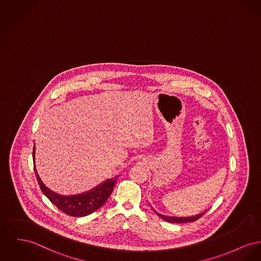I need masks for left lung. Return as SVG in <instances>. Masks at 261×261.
Wrapping results in <instances>:
<instances>
[{
  "label": "left lung",
  "mask_w": 261,
  "mask_h": 261,
  "mask_svg": "<svg viewBox=\"0 0 261 261\" xmlns=\"http://www.w3.org/2000/svg\"><path fill=\"white\" fill-rule=\"evenodd\" d=\"M154 213L158 215L159 217H161L163 220L169 222V223H178V224H182V223H189V222H194L196 220H198L202 215H204L205 212L200 213V214L195 215V216H190V217H174V216H167V215L160 214L158 213L154 209H153Z\"/></svg>",
  "instance_id": "8db88e82"
}]
</instances>
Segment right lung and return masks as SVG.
Returning <instances> with one entry per match:
<instances>
[{
  "mask_svg": "<svg viewBox=\"0 0 261 261\" xmlns=\"http://www.w3.org/2000/svg\"><path fill=\"white\" fill-rule=\"evenodd\" d=\"M33 164L38 184L44 195L59 210H61L62 212L72 217L88 216L99 209L102 205H105L111 192L113 191L114 185L118 178V175L113 178H108L93 187L92 189L83 193L73 195H62L49 189L41 180L35 166V144L33 146Z\"/></svg>",
  "mask_w": 261,
  "mask_h": 261,
  "instance_id": "add662e5",
  "label": "right lung"
}]
</instances>
